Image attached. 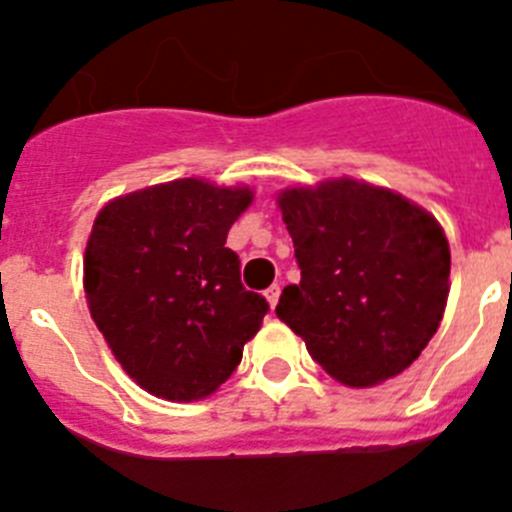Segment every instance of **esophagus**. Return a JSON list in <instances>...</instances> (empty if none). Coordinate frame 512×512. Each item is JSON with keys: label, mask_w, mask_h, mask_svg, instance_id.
<instances>
[{"label": "esophagus", "mask_w": 512, "mask_h": 512, "mask_svg": "<svg viewBox=\"0 0 512 512\" xmlns=\"http://www.w3.org/2000/svg\"><path fill=\"white\" fill-rule=\"evenodd\" d=\"M265 298L267 303H270V308L278 306V298H280V285H270V288L265 290Z\"/></svg>", "instance_id": "obj_1"}]
</instances>
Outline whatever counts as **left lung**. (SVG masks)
<instances>
[{"label":"left lung","mask_w":512,"mask_h":512,"mask_svg":"<svg viewBox=\"0 0 512 512\" xmlns=\"http://www.w3.org/2000/svg\"><path fill=\"white\" fill-rule=\"evenodd\" d=\"M301 283L278 319L334 380L370 388L400 375L444 319L449 242L426 209L354 178L278 196Z\"/></svg>","instance_id":"8db88e82"}]
</instances>
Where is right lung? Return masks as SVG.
<instances>
[{
  "label": "right lung",
  "mask_w": 512,
  "mask_h": 512,
  "mask_svg": "<svg viewBox=\"0 0 512 512\" xmlns=\"http://www.w3.org/2000/svg\"><path fill=\"white\" fill-rule=\"evenodd\" d=\"M252 204L247 186L201 178L109 201L84 255L94 324L147 393L191 403L214 393L260 331L267 301L245 290L227 234Z\"/></svg>",
  "instance_id": "obj_1"
}]
</instances>
